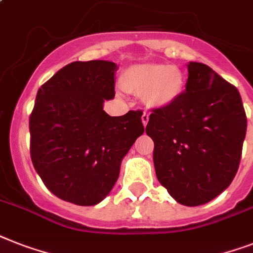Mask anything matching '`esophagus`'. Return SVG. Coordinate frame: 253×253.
Segmentation results:
<instances>
[{
	"label": "esophagus",
	"instance_id": "34e87169",
	"mask_svg": "<svg viewBox=\"0 0 253 253\" xmlns=\"http://www.w3.org/2000/svg\"><path fill=\"white\" fill-rule=\"evenodd\" d=\"M141 121H143V125H144V126H147L148 121H149V113L148 112L143 113V116H141Z\"/></svg>",
	"mask_w": 253,
	"mask_h": 253
}]
</instances>
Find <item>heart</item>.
<instances>
[{
  "label": "heart",
  "mask_w": 253,
  "mask_h": 253,
  "mask_svg": "<svg viewBox=\"0 0 253 253\" xmlns=\"http://www.w3.org/2000/svg\"><path fill=\"white\" fill-rule=\"evenodd\" d=\"M125 84L131 89L145 92L151 105L166 106L183 91V75L179 69L162 63H144L125 74Z\"/></svg>",
  "instance_id": "obj_1"
}]
</instances>
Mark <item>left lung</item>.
Wrapping results in <instances>:
<instances>
[{"instance_id": "left-lung-1", "label": "left lung", "mask_w": 253, "mask_h": 253, "mask_svg": "<svg viewBox=\"0 0 253 253\" xmlns=\"http://www.w3.org/2000/svg\"><path fill=\"white\" fill-rule=\"evenodd\" d=\"M186 89L152 110L145 132L155 143L156 175L187 207L217 198L239 168L247 117L239 91L204 63H188Z\"/></svg>"}]
</instances>
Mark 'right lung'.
Instances as JSON below:
<instances>
[{"label":"right lung","mask_w":253,"mask_h":253,"mask_svg":"<svg viewBox=\"0 0 253 253\" xmlns=\"http://www.w3.org/2000/svg\"><path fill=\"white\" fill-rule=\"evenodd\" d=\"M110 61L73 62L39 88L30 117L31 159L57 198L96 205L112 191L121 162L143 135L141 110L110 117L104 101L114 98Z\"/></svg>","instance_id":"right-lung-1"}]
</instances>
